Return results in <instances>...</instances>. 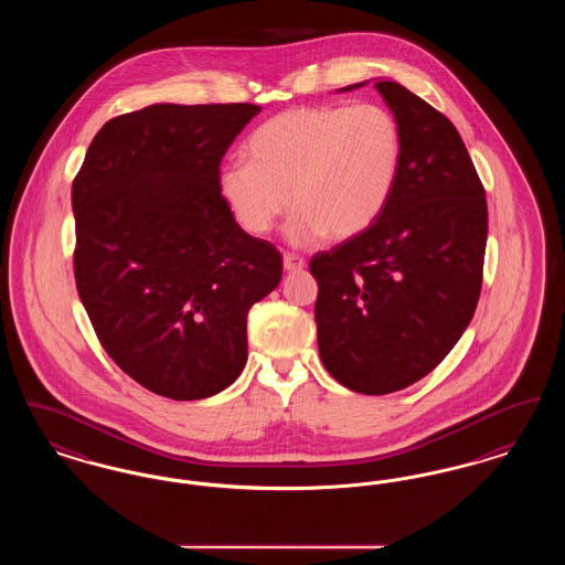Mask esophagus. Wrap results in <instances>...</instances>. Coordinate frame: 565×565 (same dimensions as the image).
<instances>
[{
  "mask_svg": "<svg viewBox=\"0 0 565 565\" xmlns=\"http://www.w3.org/2000/svg\"><path fill=\"white\" fill-rule=\"evenodd\" d=\"M284 269L288 273H295V270L305 269V258H300L298 254H284Z\"/></svg>",
  "mask_w": 565,
  "mask_h": 565,
  "instance_id": "obj_1",
  "label": "esophagus"
}]
</instances>
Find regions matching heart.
<instances>
[{"instance_id":"b5f03b06","label":"heart","mask_w":565,"mask_h":565,"mask_svg":"<svg viewBox=\"0 0 565 565\" xmlns=\"http://www.w3.org/2000/svg\"><path fill=\"white\" fill-rule=\"evenodd\" d=\"M245 157L217 178L237 222L265 235L292 205L286 237L307 247L375 224L401 175L403 134L376 104L290 109L249 135Z\"/></svg>"}]
</instances>
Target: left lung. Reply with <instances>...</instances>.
I'll list each match as a JSON object with an SVG mask.
<instances>
[{
  "label": "left lung",
  "instance_id": "left-lung-1",
  "mask_svg": "<svg viewBox=\"0 0 565 565\" xmlns=\"http://www.w3.org/2000/svg\"><path fill=\"white\" fill-rule=\"evenodd\" d=\"M375 88L403 134L396 189L373 226L316 254L309 269L326 371L351 392L383 396L434 371L472 320L487 201L454 122L398 82Z\"/></svg>",
  "mask_w": 565,
  "mask_h": 565
}]
</instances>
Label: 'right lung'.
<instances>
[{"mask_svg":"<svg viewBox=\"0 0 565 565\" xmlns=\"http://www.w3.org/2000/svg\"><path fill=\"white\" fill-rule=\"evenodd\" d=\"M260 111L154 104L108 120L72 186L74 273L109 358L146 390L201 401L247 362V311L281 256L247 235L220 192V162Z\"/></svg>","mask_w":565,"mask_h":565,"instance_id":"obj_1","label":"right lung"}]
</instances>
